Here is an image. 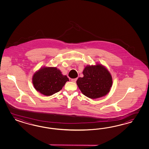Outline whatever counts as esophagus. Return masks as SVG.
Listing matches in <instances>:
<instances>
[{
  "label": "esophagus",
  "mask_w": 149,
  "mask_h": 149,
  "mask_svg": "<svg viewBox=\"0 0 149 149\" xmlns=\"http://www.w3.org/2000/svg\"><path fill=\"white\" fill-rule=\"evenodd\" d=\"M77 80V78H76V79H71V81L73 82H76Z\"/></svg>",
  "instance_id": "1"
}]
</instances>
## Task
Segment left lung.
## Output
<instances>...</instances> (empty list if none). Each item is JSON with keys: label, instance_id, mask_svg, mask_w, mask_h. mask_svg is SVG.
I'll return each mask as SVG.
<instances>
[{"label": "left lung", "instance_id": "left-lung-1", "mask_svg": "<svg viewBox=\"0 0 149 149\" xmlns=\"http://www.w3.org/2000/svg\"><path fill=\"white\" fill-rule=\"evenodd\" d=\"M84 77H79L77 84L81 92L91 99L107 95L112 86V77L101 64L87 66L83 71Z\"/></svg>", "mask_w": 149, "mask_h": 149}]
</instances>
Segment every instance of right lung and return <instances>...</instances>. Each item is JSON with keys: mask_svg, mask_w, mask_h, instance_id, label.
<instances>
[{"mask_svg": "<svg viewBox=\"0 0 149 149\" xmlns=\"http://www.w3.org/2000/svg\"><path fill=\"white\" fill-rule=\"evenodd\" d=\"M32 80L36 91L49 96L61 90L69 79L56 68L45 67L34 74Z\"/></svg>", "mask_w": 149, "mask_h": 149, "instance_id": "obj_1", "label": "right lung"}]
</instances>
